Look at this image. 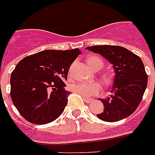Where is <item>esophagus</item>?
<instances>
[{
	"label": "esophagus",
	"instance_id": "34e87169",
	"mask_svg": "<svg viewBox=\"0 0 155 155\" xmlns=\"http://www.w3.org/2000/svg\"><path fill=\"white\" fill-rule=\"evenodd\" d=\"M84 101L86 102V103H87V104L91 103V102L93 101L92 99H87V98H86V97H84Z\"/></svg>",
	"mask_w": 155,
	"mask_h": 155
}]
</instances>
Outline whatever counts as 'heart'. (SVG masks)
<instances>
[{
  "mask_svg": "<svg viewBox=\"0 0 155 155\" xmlns=\"http://www.w3.org/2000/svg\"><path fill=\"white\" fill-rule=\"evenodd\" d=\"M87 62L92 69L97 68H101L104 63L103 60L98 56H91L87 58ZM70 89L84 97H91L98 94L101 87L98 83L96 82H79L71 84Z\"/></svg>",
  "mask_w": 155,
  "mask_h": 155,
  "instance_id": "1",
  "label": "heart"
}]
</instances>
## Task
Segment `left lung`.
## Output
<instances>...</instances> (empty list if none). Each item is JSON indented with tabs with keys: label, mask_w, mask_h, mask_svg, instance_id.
I'll use <instances>...</instances> for the list:
<instances>
[{
	"label": "left lung",
	"mask_w": 155,
	"mask_h": 155,
	"mask_svg": "<svg viewBox=\"0 0 155 155\" xmlns=\"http://www.w3.org/2000/svg\"><path fill=\"white\" fill-rule=\"evenodd\" d=\"M87 50L108 59L116 74L112 95L107 99H101L104 108L97 117L115 122L131 115L142 101L147 85L148 76L141 58L119 46H93L87 47Z\"/></svg>",
	"instance_id": "8db88e82"
}]
</instances>
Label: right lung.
<instances>
[{
	"mask_svg": "<svg viewBox=\"0 0 155 155\" xmlns=\"http://www.w3.org/2000/svg\"><path fill=\"white\" fill-rule=\"evenodd\" d=\"M80 49L47 50L26 56L17 64L10 78V97L25 120L45 125L56 120L68 104L65 80Z\"/></svg>",
	"mask_w": 155,
	"mask_h": 155,
	"instance_id": "1",
	"label": "right lung"
}]
</instances>
